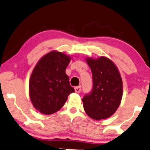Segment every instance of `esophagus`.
I'll return each mask as SVG.
<instances>
[{"label": "esophagus", "instance_id": "obj_1", "mask_svg": "<svg viewBox=\"0 0 150 150\" xmlns=\"http://www.w3.org/2000/svg\"><path fill=\"white\" fill-rule=\"evenodd\" d=\"M75 90L76 93H80L81 92V86H77V87H75Z\"/></svg>", "mask_w": 150, "mask_h": 150}]
</instances>
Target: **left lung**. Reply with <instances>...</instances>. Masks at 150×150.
Here are the masks:
<instances>
[{"label": "left lung", "mask_w": 150, "mask_h": 150, "mask_svg": "<svg viewBox=\"0 0 150 150\" xmlns=\"http://www.w3.org/2000/svg\"><path fill=\"white\" fill-rule=\"evenodd\" d=\"M92 73L93 87L82 99L84 109L90 118L101 120L116 112L123 96V82L116 65L108 58H87Z\"/></svg>", "instance_id": "8db88e82"}]
</instances>
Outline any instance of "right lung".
<instances>
[{
    "mask_svg": "<svg viewBox=\"0 0 150 150\" xmlns=\"http://www.w3.org/2000/svg\"><path fill=\"white\" fill-rule=\"evenodd\" d=\"M70 56L53 51L39 60L31 75L29 89L34 107L46 115L60 110L75 92L70 85L65 69L70 61Z\"/></svg>",
    "mask_w": 150,
    "mask_h": 150,
    "instance_id": "add662e5",
    "label": "right lung"
}]
</instances>
